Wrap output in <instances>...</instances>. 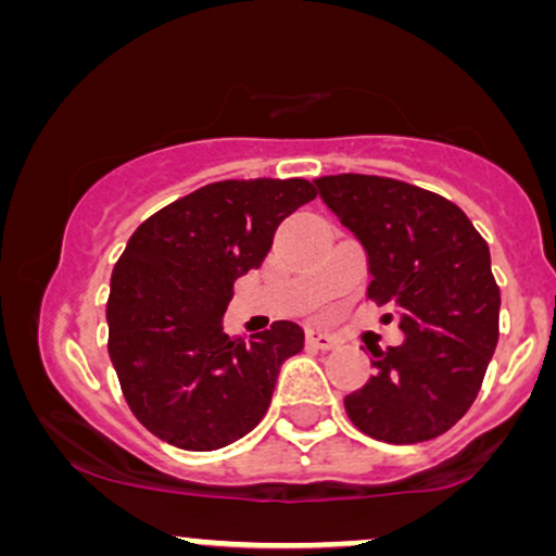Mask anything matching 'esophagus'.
Here are the masks:
<instances>
[{"instance_id":"esophagus-1","label":"esophagus","mask_w":556,"mask_h":556,"mask_svg":"<svg viewBox=\"0 0 556 556\" xmlns=\"http://www.w3.org/2000/svg\"><path fill=\"white\" fill-rule=\"evenodd\" d=\"M305 340H308L311 348H316V350H334L337 348V337H331L329 331H321V329H308Z\"/></svg>"}]
</instances>
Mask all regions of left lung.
I'll list each match as a JSON object with an SVG mask.
<instances>
[{"label": "left lung", "instance_id": "obj_1", "mask_svg": "<svg viewBox=\"0 0 556 556\" xmlns=\"http://www.w3.org/2000/svg\"><path fill=\"white\" fill-rule=\"evenodd\" d=\"M316 190L366 251L368 298L394 305L405 334L397 348L371 350L376 371L344 410L387 444L442 437L473 405L500 340L486 240L455 203L416 185L331 175Z\"/></svg>", "mask_w": 556, "mask_h": 556}]
</instances>
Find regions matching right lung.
I'll return each instance as SVG.
<instances>
[{
  "label": "right lung",
  "instance_id": "obj_1",
  "mask_svg": "<svg viewBox=\"0 0 556 556\" xmlns=\"http://www.w3.org/2000/svg\"><path fill=\"white\" fill-rule=\"evenodd\" d=\"M316 188L305 180H225L140 225L114 264L110 358L132 416L154 437L212 452L269 410L279 368L303 329L277 321L251 342L225 334L232 285L258 269L274 232Z\"/></svg>",
  "mask_w": 556,
  "mask_h": 556
}]
</instances>
